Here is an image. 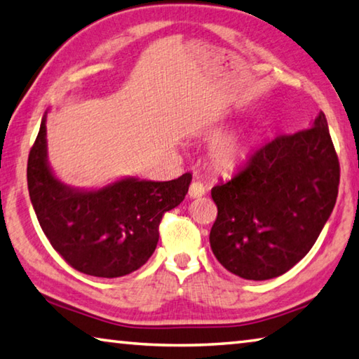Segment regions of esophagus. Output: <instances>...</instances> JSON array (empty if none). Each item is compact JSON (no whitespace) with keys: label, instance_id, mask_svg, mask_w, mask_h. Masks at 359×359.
I'll return each mask as SVG.
<instances>
[{"label":"esophagus","instance_id":"esophagus-1","mask_svg":"<svg viewBox=\"0 0 359 359\" xmlns=\"http://www.w3.org/2000/svg\"><path fill=\"white\" fill-rule=\"evenodd\" d=\"M188 194H190V198H193V199L201 198L203 194H205V187L201 184V182H191Z\"/></svg>","mask_w":359,"mask_h":359}]
</instances>
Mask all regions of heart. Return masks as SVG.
<instances>
[{"instance_id": "b5f03b06", "label": "heart", "mask_w": 359, "mask_h": 359, "mask_svg": "<svg viewBox=\"0 0 359 359\" xmlns=\"http://www.w3.org/2000/svg\"><path fill=\"white\" fill-rule=\"evenodd\" d=\"M210 163L218 171H233L247 158V144L239 136H224L217 139L209 150Z\"/></svg>"}]
</instances>
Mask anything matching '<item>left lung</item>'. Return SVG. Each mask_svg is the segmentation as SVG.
Masks as SVG:
<instances>
[{
	"label": "left lung",
	"instance_id": "1",
	"mask_svg": "<svg viewBox=\"0 0 359 359\" xmlns=\"http://www.w3.org/2000/svg\"><path fill=\"white\" fill-rule=\"evenodd\" d=\"M339 177L323 112L311 128L264 144L238 174L212 188L215 258L245 280L285 274L318 239L336 204Z\"/></svg>",
	"mask_w": 359,
	"mask_h": 359
}]
</instances>
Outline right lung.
<instances>
[{
  "label": "right lung",
  "mask_w": 359,
  "mask_h": 359,
  "mask_svg": "<svg viewBox=\"0 0 359 359\" xmlns=\"http://www.w3.org/2000/svg\"><path fill=\"white\" fill-rule=\"evenodd\" d=\"M46 121L47 112L29 150L27 179L47 239L87 276L114 278L137 271L155 252L163 214L185 199L191 174L168 182L123 177L101 188L66 185L48 165Z\"/></svg>",
  "instance_id": "obj_1"
}]
</instances>
